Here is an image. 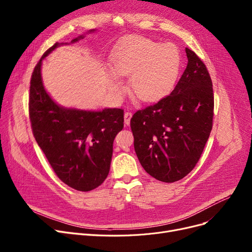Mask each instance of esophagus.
<instances>
[{
  "label": "esophagus",
  "mask_w": 252,
  "mask_h": 252,
  "mask_svg": "<svg viewBox=\"0 0 252 252\" xmlns=\"http://www.w3.org/2000/svg\"><path fill=\"white\" fill-rule=\"evenodd\" d=\"M130 118H131V113H130V112H128V111L125 112V124H126V126H128V125H129Z\"/></svg>",
  "instance_id": "1"
}]
</instances>
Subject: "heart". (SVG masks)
<instances>
[{
  "instance_id": "obj_1",
  "label": "heart",
  "mask_w": 252,
  "mask_h": 252,
  "mask_svg": "<svg viewBox=\"0 0 252 252\" xmlns=\"http://www.w3.org/2000/svg\"><path fill=\"white\" fill-rule=\"evenodd\" d=\"M182 54L173 43L131 36L118 46L110 69L117 76H130L131 94L142 101L159 99L174 88L182 67ZM109 89L121 94L122 85L107 76Z\"/></svg>"
}]
</instances>
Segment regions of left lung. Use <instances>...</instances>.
Here are the masks:
<instances>
[{
    "mask_svg": "<svg viewBox=\"0 0 252 252\" xmlns=\"http://www.w3.org/2000/svg\"><path fill=\"white\" fill-rule=\"evenodd\" d=\"M187 67L170 94L130 119L134 147L154 179L174 183L195 167L213 128L214 90L205 64L186 48Z\"/></svg>",
    "mask_w": 252,
    "mask_h": 252,
    "instance_id": "left-lung-1",
    "label": "left lung"
}]
</instances>
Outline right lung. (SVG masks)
Wrapping results in <instances>:
<instances>
[{
  "instance_id": "obj_1",
  "label": "right lung",
  "mask_w": 252,
  "mask_h": 252,
  "mask_svg": "<svg viewBox=\"0 0 252 252\" xmlns=\"http://www.w3.org/2000/svg\"><path fill=\"white\" fill-rule=\"evenodd\" d=\"M83 37L79 35L71 43ZM61 45L49 48L33 69L30 118L34 139L57 177L67 186L88 192L99 187L109 174L113 141L124 128V110L64 108L52 100L43 85L41 66L43 59Z\"/></svg>"
}]
</instances>
